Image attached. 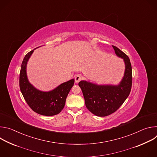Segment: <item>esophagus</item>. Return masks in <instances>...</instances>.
I'll return each mask as SVG.
<instances>
[{"mask_svg":"<svg viewBox=\"0 0 157 157\" xmlns=\"http://www.w3.org/2000/svg\"><path fill=\"white\" fill-rule=\"evenodd\" d=\"M82 79V76H81V75H76V76H75V82H76V83L79 82Z\"/></svg>","mask_w":157,"mask_h":157,"instance_id":"1","label":"esophagus"}]
</instances>
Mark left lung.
<instances>
[{"instance_id": "left-lung-1", "label": "left lung", "mask_w": 157, "mask_h": 157, "mask_svg": "<svg viewBox=\"0 0 157 157\" xmlns=\"http://www.w3.org/2000/svg\"><path fill=\"white\" fill-rule=\"evenodd\" d=\"M116 55L122 58L125 63L124 75L118 85H98L81 81V87L87 109L93 114L105 117L116 112L128 98L132 87V71L128 56L117 47L113 46Z\"/></svg>"}]
</instances>
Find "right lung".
<instances>
[{
  "mask_svg": "<svg viewBox=\"0 0 157 157\" xmlns=\"http://www.w3.org/2000/svg\"><path fill=\"white\" fill-rule=\"evenodd\" d=\"M34 50L29 52L22 61L19 78L20 91L29 107L35 113L46 116H55L64 108L66 99L74 85L75 79L63 82L48 92L36 89L30 83L27 76V62Z\"/></svg>",
  "mask_w": 157,
  "mask_h": 157,
  "instance_id": "obj_1",
  "label": "right lung"
}]
</instances>
